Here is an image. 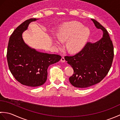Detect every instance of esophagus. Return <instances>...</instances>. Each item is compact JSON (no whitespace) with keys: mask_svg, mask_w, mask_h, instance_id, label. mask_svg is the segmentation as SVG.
I'll list each match as a JSON object with an SVG mask.
<instances>
[{"mask_svg":"<svg viewBox=\"0 0 120 120\" xmlns=\"http://www.w3.org/2000/svg\"><path fill=\"white\" fill-rule=\"evenodd\" d=\"M61 61L62 62H65V59H64V58L63 57H62L61 58Z\"/></svg>","mask_w":120,"mask_h":120,"instance_id":"34e87169","label":"esophagus"}]
</instances>
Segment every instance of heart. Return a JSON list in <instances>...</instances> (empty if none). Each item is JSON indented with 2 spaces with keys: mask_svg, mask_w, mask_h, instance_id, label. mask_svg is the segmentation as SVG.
I'll use <instances>...</instances> for the list:
<instances>
[{
  "mask_svg": "<svg viewBox=\"0 0 120 120\" xmlns=\"http://www.w3.org/2000/svg\"><path fill=\"white\" fill-rule=\"evenodd\" d=\"M90 32L87 27L79 22L72 21L65 22L61 26L57 33V37L62 42L66 41V47L71 53H77L83 49L90 37ZM56 44L60 43L55 40Z\"/></svg>",
  "mask_w": 120,
  "mask_h": 120,
  "instance_id": "b5f03b06",
  "label": "heart"
}]
</instances>
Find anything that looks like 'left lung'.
Masks as SVG:
<instances>
[{"label": "left lung", "mask_w": 120, "mask_h": 120, "mask_svg": "<svg viewBox=\"0 0 120 120\" xmlns=\"http://www.w3.org/2000/svg\"><path fill=\"white\" fill-rule=\"evenodd\" d=\"M91 20L97 28L102 30L103 38L95 43L88 42L76 55L64 57L74 70L70 82L76 88H87L101 82L113 61V45L108 31L96 20Z\"/></svg>", "instance_id": "obj_1"}]
</instances>
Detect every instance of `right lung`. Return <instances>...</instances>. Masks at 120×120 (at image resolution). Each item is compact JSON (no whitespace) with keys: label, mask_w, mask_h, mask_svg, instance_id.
Segmentation results:
<instances>
[{"label":"right lung","mask_w":120,"mask_h":120,"mask_svg":"<svg viewBox=\"0 0 120 120\" xmlns=\"http://www.w3.org/2000/svg\"><path fill=\"white\" fill-rule=\"evenodd\" d=\"M37 19H27L15 29L10 37L7 54L13 76L22 85L32 87L43 85L47 80L48 67L61 59L59 55L38 52L24 41L22 33L30 22Z\"/></svg>","instance_id":"right-lung-1"}]
</instances>
